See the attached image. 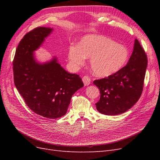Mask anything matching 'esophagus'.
<instances>
[{
	"instance_id": "obj_1",
	"label": "esophagus",
	"mask_w": 160,
	"mask_h": 160,
	"mask_svg": "<svg viewBox=\"0 0 160 160\" xmlns=\"http://www.w3.org/2000/svg\"><path fill=\"white\" fill-rule=\"evenodd\" d=\"M82 81H83L85 86H88L91 83V79L87 75L83 77V78H82Z\"/></svg>"
}]
</instances>
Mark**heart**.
Wrapping results in <instances>:
<instances>
[{
    "label": "heart",
    "instance_id": "1",
    "mask_svg": "<svg viewBox=\"0 0 160 160\" xmlns=\"http://www.w3.org/2000/svg\"><path fill=\"white\" fill-rule=\"evenodd\" d=\"M68 57L75 67L84 65L90 59L93 73L105 77L119 71L126 63L129 51L125 47L102 35H87L81 38L79 46L69 48Z\"/></svg>",
    "mask_w": 160,
    "mask_h": 160
}]
</instances>
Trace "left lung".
Masks as SVG:
<instances>
[{
    "label": "left lung",
    "mask_w": 160,
    "mask_h": 160,
    "mask_svg": "<svg viewBox=\"0 0 160 160\" xmlns=\"http://www.w3.org/2000/svg\"><path fill=\"white\" fill-rule=\"evenodd\" d=\"M148 65V58L138 39L127 65L106 78L95 80L100 91L95 103L99 112L107 115L123 113L132 108L141 97Z\"/></svg>",
    "instance_id": "8db88e82"
}]
</instances>
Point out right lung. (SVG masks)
I'll return each instance as SVG.
<instances>
[{
	"instance_id": "obj_1",
	"label": "right lung",
	"mask_w": 160,
	"mask_h": 160,
	"mask_svg": "<svg viewBox=\"0 0 160 160\" xmlns=\"http://www.w3.org/2000/svg\"><path fill=\"white\" fill-rule=\"evenodd\" d=\"M37 27L23 37L13 60L14 83L33 112L49 119L63 116L75 92L83 87L79 75L65 71L55 57L46 62L37 61L34 52L52 31Z\"/></svg>"
}]
</instances>
